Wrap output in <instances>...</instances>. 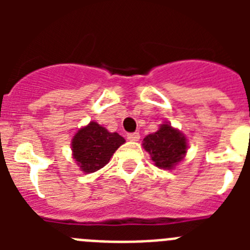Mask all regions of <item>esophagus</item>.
<instances>
[{
  "mask_svg": "<svg viewBox=\"0 0 250 250\" xmlns=\"http://www.w3.org/2000/svg\"><path fill=\"white\" fill-rule=\"evenodd\" d=\"M127 139L130 141H138L140 139V134L139 132H131V134H127Z\"/></svg>",
  "mask_w": 250,
  "mask_h": 250,
  "instance_id": "1",
  "label": "esophagus"
}]
</instances>
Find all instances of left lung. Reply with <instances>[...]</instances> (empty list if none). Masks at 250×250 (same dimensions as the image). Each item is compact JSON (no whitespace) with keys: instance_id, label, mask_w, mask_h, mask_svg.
<instances>
[{"instance_id":"8db88e82","label":"left lung","mask_w":250,"mask_h":250,"mask_svg":"<svg viewBox=\"0 0 250 250\" xmlns=\"http://www.w3.org/2000/svg\"><path fill=\"white\" fill-rule=\"evenodd\" d=\"M143 146L149 152L156 167L170 170L183 161L187 154L188 143L184 134L174 129L170 124H163L158 131L145 136Z\"/></svg>"}]
</instances>
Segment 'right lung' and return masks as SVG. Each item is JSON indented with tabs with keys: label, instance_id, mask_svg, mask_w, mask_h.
Segmentation results:
<instances>
[{
	"label": "right lung",
	"instance_id": "right-lung-1",
	"mask_svg": "<svg viewBox=\"0 0 250 250\" xmlns=\"http://www.w3.org/2000/svg\"><path fill=\"white\" fill-rule=\"evenodd\" d=\"M125 143L118 132H109L95 121L81 127L71 141L72 156L83 173H95L105 167L114 152Z\"/></svg>",
	"mask_w": 250,
	"mask_h": 250
}]
</instances>
